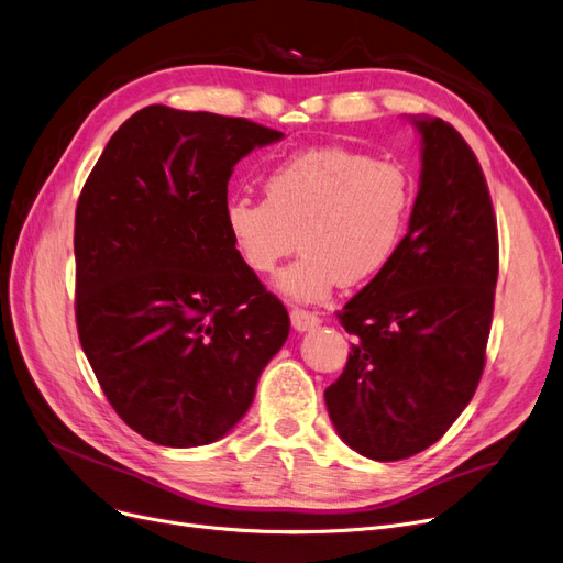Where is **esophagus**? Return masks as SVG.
<instances>
[{
	"mask_svg": "<svg viewBox=\"0 0 563 563\" xmlns=\"http://www.w3.org/2000/svg\"><path fill=\"white\" fill-rule=\"evenodd\" d=\"M290 323H294V328L298 332H307V330H313L317 325H321V319H319V313L296 307V309H290Z\"/></svg>",
	"mask_w": 563,
	"mask_h": 563,
	"instance_id": "esophagus-1",
	"label": "esophagus"
}]
</instances>
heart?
<instances>
[{
	"instance_id": "heart-1",
	"label": "heart",
	"mask_w": 563,
	"mask_h": 563,
	"mask_svg": "<svg viewBox=\"0 0 563 563\" xmlns=\"http://www.w3.org/2000/svg\"><path fill=\"white\" fill-rule=\"evenodd\" d=\"M263 191L265 198L229 200L227 229L256 275L273 273L300 244L298 261L277 277L282 294L298 302L376 279L395 261L416 206L407 168L340 145L286 156Z\"/></svg>"
}]
</instances>
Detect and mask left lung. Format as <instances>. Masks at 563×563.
<instances>
[{"label":"left lung","instance_id":"1","mask_svg":"<svg viewBox=\"0 0 563 563\" xmlns=\"http://www.w3.org/2000/svg\"><path fill=\"white\" fill-rule=\"evenodd\" d=\"M413 124L422 170L409 231L395 261L336 311L355 342L325 390L336 434L376 462L424 451L466 409L499 275L497 217L474 150L439 118Z\"/></svg>","mask_w":563,"mask_h":563}]
</instances>
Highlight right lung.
<instances>
[{
  "label": "right lung",
  "mask_w": 563,
  "mask_h": 563,
  "mask_svg": "<svg viewBox=\"0 0 563 563\" xmlns=\"http://www.w3.org/2000/svg\"><path fill=\"white\" fill-rule=\"evenodd\" d=\"M284 133L147 106L108 141L76 208V325L118 416L152 443L206 445L252 407L286 307L227 229L233 166Z\"/></svg>",
  "instance_id": "1"
}]
</instances>
